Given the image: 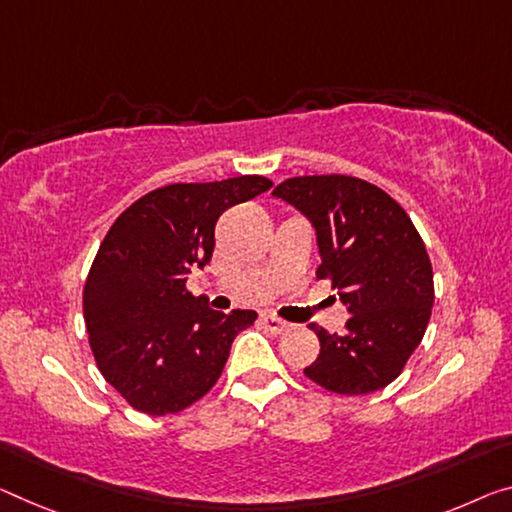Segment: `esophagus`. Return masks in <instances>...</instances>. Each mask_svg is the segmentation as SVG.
<instances>
[{"instance_id":"obj_1","label":"esophagus","mask_w":512,"mask_h":512,"mask_svg":"<svg viewBox=\"0 0 512 512\" xmlns=\"http://www.w3.org/2000/svg\"><path fill=\"white\" fill-rule=\"evenodd\" d=\"M261 325H263L270 334H283V332H288L290 327H293V325H290V322L281 320V318H277V316H272V313H263V316H261Z\"/></svg>"}]
</instances>
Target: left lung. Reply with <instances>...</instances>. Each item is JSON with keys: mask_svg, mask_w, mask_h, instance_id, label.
I'll return each mask as SVG.
<instances>
[{"mask_svg": "<svg viewBox=\"0 0 512 512\" xmlns=\"http://www.w3.org/2000/svg\"><path fill=\"white\" fill-rule=\"evenodd\" d=\"M316 229V277L338 288L350 320L343 334L311 325L320 355L304 375L341 396L384 389L426 334L435 283L412 219L377 185L352 176H297L274 187Z\"/></svg>", "mask_w": 512, "mask_h": 512, "instance_id": "obj_1", "label": "left lung"}]
</instances>
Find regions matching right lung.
<instances>
[{
	"mask_svg": "<svg viewBox=\"0 0 512 512\" xmlns=\"http://www.w3.org/2000/svg\"><path fill=\"white\" fill-rule=\"evenodd\" d=\"M270 187L263 176L167 185L107 231L84 283V322L102 377L135 410L176 414L206 396L233 338L254 325L256 311H212L185 283L212 258L219 215Z\"/></svg>",
	"mask_w": 512,
	"mask_h": 512,
	"instance_id": "1",
	"label": "right lung"
}]
</instances>
